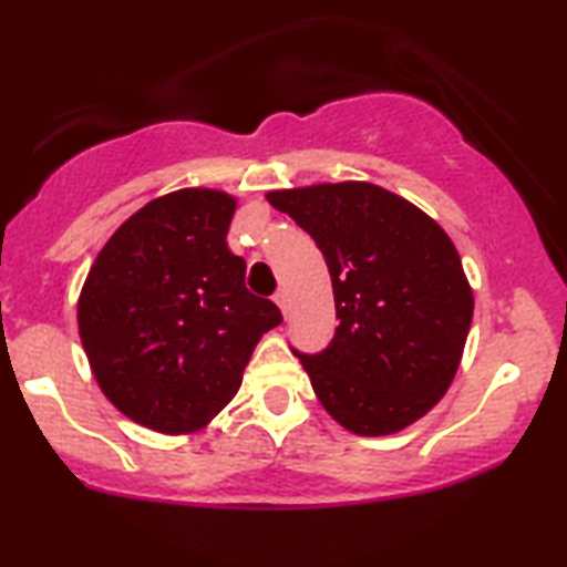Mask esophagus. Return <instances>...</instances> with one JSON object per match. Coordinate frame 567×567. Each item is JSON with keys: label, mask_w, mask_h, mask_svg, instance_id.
<instances>
[{"label": "esophagus", "mask_w": 567, "mask_h": 567, "mask_svg": "<svg viewBox=\"0 0 567 567\" xmlns=\"http://www.w3.org/2000/svg\"><path fill=\"white\" fill-rule=\"evenodd\" d=\"M274 301H276V305H278V309H281V312H284V317L289 315V297H286L284 291H278L276 297H274Z\"/></svg>", "instance_id": "esophagus-1"}]
</instances>
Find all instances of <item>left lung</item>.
<instances>
[{
  "label": "left lung",
  "mask_w": 567,
  "mask_h": 567,
  "mask_svg": "<svg viewBox=\"0 0 567 567\" xmlns=\"http://www.w3.org/2000/svg\"><path fill=\"white\" fill-rule=\"evenodd\" d=\"M328 262L336 338L297 353L322 408L355 436H390L429 413L460 369L472 286L444 229L374 183L270 190Z\"/></svg>",
  "instance_id": "8db88e82"
}]
</instances>
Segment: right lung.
<instances>
[{
	"label": "right lung",
	"instance_id": "obj_1",
	"mask_svg": "<svg viewBox=\"0 0 567 567\" xmlns=\"http://www.w3.org/2000/svg\"><path fill=\"white\" fill-rule=\"evenodd\" d=\"M237 198L183 188L128 216L84 278L76 322L95 382L131 421L167 436L208 425L235 398L281 312L245 286L229 250Z\"/></svg>",
	"mask_w": 567,
	"mask_h": 567
}]
</instances>
